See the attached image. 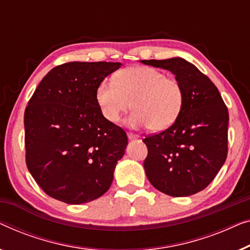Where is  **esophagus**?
Instances as JSON below:
<instances>
[{
	"instance_id": "obj_1",
	"label": "esophagus",
	"mask_w": 250,
	"mask_h": 250,
	"mask_svg": "<svg viewBox=\"0 0 250 250\" xmlns=\"http://www.w3.org/2000/svg\"><path fill=\"white\" fill-rule=\"evenodd\" d=\"M127 137H128L129 140H133V139H137V137H139V136H137L136 134H133V133H127Z\"/></svg>"
}]
</instances>
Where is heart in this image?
<instances>
[{
	"mask_svg": "<svg viewBox=\"0 0 250 250\" xmlns=\"http://www.w3.org/2000/svg\"><path fill=\"white\" fill-rule=\"evenodd\" d=\"M96 101L103 116L118 123L123 115L133 128L147 127L153 132L169 128L182 113L185 101L178 80L149 66H133L118 71L114 80H103L96 88Z\"/></svg>",
	"mask_w": 250,
	"mask_h": 250,
	"instance_id": "obj_1",
	"label": "heart"
}]
</instances>
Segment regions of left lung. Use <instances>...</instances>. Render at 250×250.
Masks as SVG:
<instances>
[{"label":"left lung","instance_id":"8db88e82","mask_svg":"<svg viewBox=\"0 0 250 250\" xmlns=\"http://www.w3.org/2000/svg\"><path fill=\"white\" fill-rule=\"evenodd\" d=\"M141 62L172 72L185 95L177 121L143 139L147 179L170 196L196 194L209 185L227 159L228 108L214 83L187 61L175 57Z\"/></svg>","mask_w":250,"mask_h":250}]
</instances>
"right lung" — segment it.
Masks as SVG:
<instances>
[{
    "label": "right lung",
    "mask_w": 250,
    "mask_h": 250,
    "mask_svg": "<svg viewBox=\"0 0 250 250\" xmlns=\"http://www.w3.org/2000/svg\"><path fill=\"white\" fill-rule=\"evenodd\" d=\"M121 65H57L29 100L24 110L26 165L50 197L82 204L109 189L127 136L101 115L95 93L97 85Z\"/></svg>",
    "instance_id": "1"
}]
</instances>
